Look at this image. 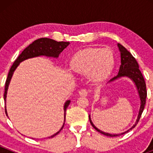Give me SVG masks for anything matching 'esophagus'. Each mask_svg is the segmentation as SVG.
I'll return each mask as SVG.
<instances>
[{"mask_svg": "<svg viewBox=\"0 0 153 153\" xmlns=\"http://www.w3.org/2000/svg\"><path fill=\"white\" fill-rule=\"evenodd\" d=\"M78 93H79V95H81V96H86L88 94V92L86 89H81V90L78 92Z\"/></svg>", "mask_w": 153, "mask_h": 153, "instance_id": "1", "label": "esophagus"}]
</instances>
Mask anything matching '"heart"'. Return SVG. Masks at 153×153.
Segmentation results:
<instances>
[{
    "label": "heart",
    "instance_id": "b5f03b06",
    "mask_svg": "<svg viewBox=\"0 0 153 153\" xmlns=\"http://www.w3.org/2000/svg\"><path fill=\"white\" fill-rule=\"evenodd\" d=\"M115 65L113 53L109 49L87 48L77 52L70 61L74 72L88 75L93 81H101L111 73Z\"/></svg>",
    "mask_w": 153,
    "mask_h": 153
}]
</instances>
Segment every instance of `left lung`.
<instances>
[{
	"label": "left lung",
	"instance_id": "left-lung-1",
	"mask_svg": "<svg viewBox=\"0 0 153 153\" xmlns=\"http://www.w3.org/2000/svg\"><path fill=\"white\" fill-rule=\"evenodd\" d=\"M118 49H119L120 53H121V65H120V67H119V71H118V75H117L116 76L114 77V78H112V79L109 80V81H108V83L115 81V80L118 79V78H124V77H126V78L132 80V82L135 84V87H136L137 89V91H138L141 105H140L138 117H137V119H136V121H135V124H134L130 129H129L128 130L125 131V132L120 134H110V133H107V132H103V131L100 130L99 129H98V128L93 124L92 120H91L90 115H89V121H90V124H92V126H93V127L95 128L98 132H99L100 133L109 137H115V136H118V135H123V134L126 133V132H129L130 129H132V128L135 127V126H136V124H138L140 118H141V114H142L143 109H144L145 104H146V84H145L144 78H143L142 73H141V71H140L139 69V66H138V62L136 61L135 58L132 56V54H131L130 52L126 49V48L123 47L121 44H118Z\"/></svg>",
	"mask_w": 153,
	"mask_h": 153
}]
</instances>
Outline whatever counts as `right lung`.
I'll list each match as a JSON object with an SVG mask.
<instances>
[{"mask_svg": "<svg viewBox=\"0 0 153 153\" xmlns=\"http://www.w3.org/2000/svg\"><path fill=\"white\" fill-rule=\"evenodd\" d=\"M69 44V42H64V41H55V40L50 39V38H39L38 40H35L34 42H32V44H29V45L21 53V55L17 58V59L15 60V62L13 63L12 66L11 67L10 72H9L8 77L7 78V81H6L5 84V91H4V101H5V104H6V98H7V90H8L9 85H10V83L11 79H12V77L13 75L14 72L16 69V68L18 67V65L20 64V63H21L22 61H25V60L29 59V58H35V57H39V56H47L49 57V58H58L59 55L61 54V52H63L65 48L67 47V46ZM70 104V100H67L65 102L64 106V124H63L62 127L61 128L58 132H57L56 133H55L54 135H51V136L48 137L49 138H53L54 136H55L56 135H58L60 132H61V129H63L64 126V122H65L66 119V111H67V108L68 106ZM5 112L7 115V106H5Z\"/></svg>", "mask_w": 153, "mask_h": 153, "instance_id": "add662e5", "label": "right lung"}]
</instances>
